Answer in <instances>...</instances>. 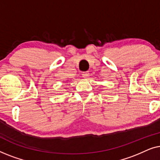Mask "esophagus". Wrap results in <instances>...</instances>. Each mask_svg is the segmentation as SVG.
<instances>
[{
  "instance_id": "obj_1",
  "label": "esophagus",
  "mask_w": 160,
  "mask_h": 160,
  "mask_svg": "<svg viewBox=\"0 0 160 160\" xmlns=\"http://www.w3.org/2000/svg\"><path fill=\"white\" fill-rule=\"evenodd\" d=\"M82 76L84 78H87L89 76V73L88 72H84V73H82Z\"/></svg>"
}]
</instances>
